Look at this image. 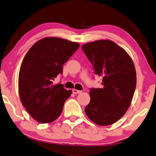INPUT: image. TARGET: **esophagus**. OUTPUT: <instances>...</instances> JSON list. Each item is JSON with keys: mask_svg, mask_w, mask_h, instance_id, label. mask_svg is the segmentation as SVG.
<instances>
[{"mask_svg": "<svg viewBox=\"0 0 156 156\" xmlns=\"http://www.w3.org/2000/svg\"><path fill=\"white\" fill-rule=\"evenodd\" d=\"M72 91H73V93L74 94H80L82 93V91L81 90H76V89H73L72 90Z\"/></svg>", "mask_w": 156, "mask_h": 156, "instance_id": "obj_1", "label": "esophagus"}]
</instances>
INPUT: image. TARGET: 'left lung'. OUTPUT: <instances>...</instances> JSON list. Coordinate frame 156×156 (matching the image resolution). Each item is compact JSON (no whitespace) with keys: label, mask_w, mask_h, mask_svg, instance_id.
Masks as SVG:
<instances>
[{"label":"left lung","mask_w":156,"mask_h":156,"mask_svg":"<svg viewBox=\"0 0 156 156\" xmlns=\"http://www.w3.org/2000/svg\"><path fill=\"white\" fill-rule=\"evenodd\" d=\"M96 75L102 77L101 88H90L85 112L91 121L107 126L118 121L130 106L136 85L132 59L110 40H98L82 47Z\"/></svg>","instance_id":"8db88e82"}]
</instances>
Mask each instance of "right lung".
Returning <instances> with one entry per match:
<instances>
[{
  "label": "right lung",
  "instance_id": "add662e5",
  "mask_svg": "<svg viewBox=\"0 0 156 156\" xmlns=\"http://www.w3.org/2000/svg\"><path fill=\"white\" fill-rule=\"evenodd\" d=\"M80 44L66 39L46 37L37 41L24 57L19 73L21 102L38 122L50 123L62 112L65 101L71 95L63 84L53 85L63 65Z\"/></svg>",
  "mask_w": 156,
  "mask_h": 156
}]
</instances>
